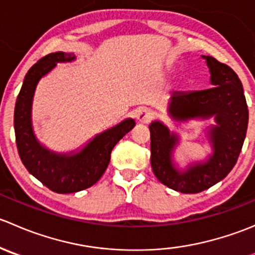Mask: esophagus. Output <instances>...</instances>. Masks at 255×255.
Returning <instances> with one entry per match:
<instances>
[{
  "label": "esophagus",
  "instance_id": "1",
  "mask_svg": "<svg viewBox=\"0 0 255 255\" xmlns=\"http://www.w3.org/2000/svg\"><path fill=\"white\" fill-rule=\"evenodd\" d=\"M151 118H153V113L148 111V110H139L137 113V120L140 123H148Z\"/></svg>",
  "mask_w": 255,
  "mask_h": 255
}]
</instances>
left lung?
I'll list each match as a JSON object with an SVG mask.
<instances>
[{
    "label": "left lung",
    "instance_id": "1",
    "mask_svg": "<svg viewBox=\"0 0 255 255\" xmlns=\"http://www.w3.org/2000/svg\"><path fill=\"white\" fill-rule=\"evenodd\" d=\"M202 58L210 69L211 87L173 92L169 115L175 121L215 118L216 125L207 132L212 154L205 161L179 170L173 163V151L179 137L160 121H154L149 126L154 175L161 184L182 194H197L210 189L230 174L237 163L248 127V106L238 75L212 56Z\"/></svg>",
    "mask_w": 255,
    "mask_h": 255
}]
</instances>
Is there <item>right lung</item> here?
<instances>
[{"instance_id": "add662e5", "label": "right lung", "mask_w": 255, "mask_h": 255, "mask_svg": "<svg viewBox=\"0 0 255 255\" xmlns=\"http://www.w3.org/2000/svg\"><path fill=\"white\" fill-rule=\"evenodd\" d=\"M75 60L73 53L56 51L45 55L28 70L14 107V133L18 154L33 176L58 194H71L92 186L104 175L111 151L133 127L127 118L92 138L81 150L55 153L38 142L32 126V102L39 80L58 63Z\"/></svg>"}]
</instances>
